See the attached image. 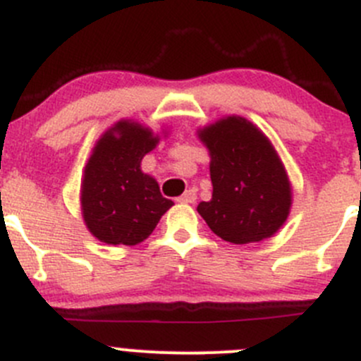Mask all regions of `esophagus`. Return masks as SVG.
<instances>
[{"label": "esophagus", "mask_w": 361, "mask_h": 361, "mask_svg": "<svg viewBox=\"0 0 361 361\" xmlns=\"http://www.w3.org/2000/svg\"><path fill=\"white\" fill-rule=\"evenodd\" d=\"M195 199H197L195 192L194 190H187L183 195H181V197H178L176 201L183 202V204H192V202H195Z\"/></svg>", "instance_id": "1"}]
</instances>
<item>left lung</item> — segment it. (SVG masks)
<instances>
[{
  "mask_svg": "<svg viewBox=\"0 0 361 361\" xmlns=\"http://www.w3.org/2000/svg\"><path fill=\"white\" fill-rule=\"evenodd\" d=\"M197 137L211 157L213 195L197 206L207 227L234 245L272 238L285 225L293 195L271 140L239 115L204 126Z\"/></svg>",
  "mask_w": 361,
  "mask_h": 361,
  "instance_id": "8db88e82",
  "label": "left lung"
}]
</instances>
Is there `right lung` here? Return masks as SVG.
Instances as JSON below:
<instances>
[{"instance_id": "1", "label": "right lung", "mask_w": 361, "mask_h": 361, "mask_svg": "<svg viewBox=\"0 0 361 361\" xmlns=\"http://www.w3.org/2000/svg\"><path fill=\"white\" fill-rule=\"evenodd\" d=\"M159 141L150 127L118 120L94 145L83 169L80 204L87 228L101 243L140 245L173 206L160 194L157 180L141 171V160Z\"/></svg>"}]
</instances>
